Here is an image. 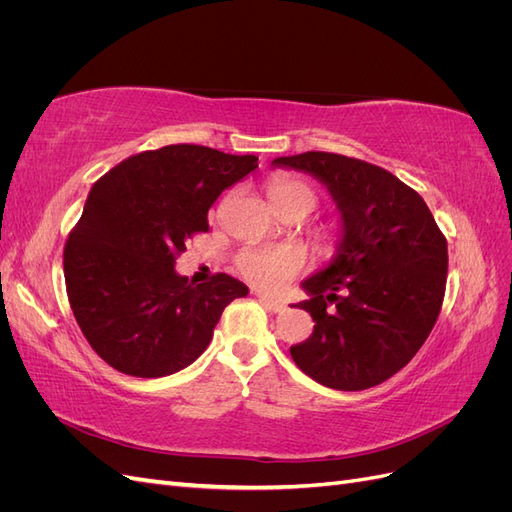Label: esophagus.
Returning <instances> with one entry per match:
<instances>
[{
  "instance_id": "34e87169",
  "label": "esophagus",
  "mask_w": 512,
  "mask_h": 512,
  "mask_svg": "<svg viewBox=\"0 0 512 512\" xmlns=\"http://www.w3.org/2000/svg\"><path fill=\"white\" fill-rule=\"evenodd\" d=\"M258 301L265 305L267 309H271V312H284L286 309V305H284V301H280V299H271V297H267V294H258Z\"/></svg>"
}]
</instances>
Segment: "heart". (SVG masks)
I'll return each instance as SVG.
<instances>
[{"mask_svg": "<svg viewBox=\"0 0 512 512\" xmlns=\"http://www.w3.org/2000/svg\"><path fill=\"white\" fill-rule=\"evenodd\" d=\"M269 198L277 211H303L305 215L316 207L318 194L312 183L294 175H277L269 181ZM320 239L324 245H331L337 239V230L333 226L320 230ZM305 256L294 245L277 247H247L237 258L239 271L252 284L277 290L282 288L290 277L297 275L303 267Z\"/></svg>", "mask_w": 512, "mask_h": 512, "instance_id": "heart-1", "label": "heart"}]
</instances>
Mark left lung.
<instances>
[{
	"label": "left lung",
	"instance_id": "obj_1",
	"mask_svg": "<svg viewBox=\"0 0 512 512\" xmlns=\"http://www.w3.org/2000/svg\"><path fill=\"white\" fill-rule=\"evenodd\" d=\"M271 166L312 175L339 211L333 260L301 282L309 299L299 307L316 324L292 359L329 389H371L406 367L436 324L446 239L425 200L380 166L324 151Z\"/></svg>",
	"mask_w": 512,
	"mask_h": 512
}]
</instances>
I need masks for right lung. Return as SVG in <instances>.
Instances as JSON below:
<instances>
[{
    "instance_id": "add662e5",
    "label": "right lung",
    "mask_w": 512,
    "mask_h": 512,
    "mask_svg": "<svg viewBox=\"0 0 512 512\" xmlns=\"http://www.w3.org/2000/svg\"><path fill=\"white\" fill-rule=\"evenodd\" d=\"M256 168V156L168 145L94 183L68 237L64 273L74 318L108 365L136 378L175 374L205 352L224 307L247 297L226 273L188 284L175 258L209 230L218 196Z\"/></svg>"
}]
</instances>
